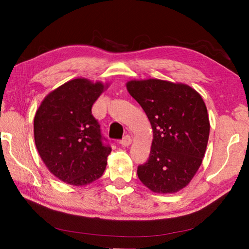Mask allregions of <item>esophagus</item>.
<instances>
[{"instance_id": "obj_1", "label": "esophagus", "mask_w": 249, "mask_h": 249, "mask_svg": "<svg viewBox=\"0 0 249 249\" xmlns=\"http://www.w3.org/2000/svg\"><path fill=\"white\" fill-rule=\"evenodd\" d=\"M132 143V137L130 136V135H125V136L120 140V144H122L123 146H129Z\"/></svg>"}]
</instances>
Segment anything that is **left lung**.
Segmentation results:
<instances>
[{
	"label": "left lung",
	"instance_id": "obj_1",
	"mask_svg": "<svg viewBox=\"0 0 249 249\" xmlns=\"http://www.w3.org/2000/svg\"><path fill=\"white\" fill-rule=\"evenodd\" d=\"M126 88L154 132L149 158L138 166V178L154 192H178L189 184L205 156L210 134L206 105L185 84L134 80Z\"/></svg>",
	"mask_w": 249,
	"mask_h": 249
}]
</instances>
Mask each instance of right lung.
Returning <instances> with one entry per match:
<instances>
[{"mask_svg": "<svg viewBox=\"0 0 249 249\" xmlns=\"http://www.w3.org/2000/svg\"><path fill=\"white\" fill-rule=\"evenodd\" d=\"M103 91L102 83L74 79L52 91L36 112L37 150L49 170L64 183L88 185L106 169L111 146L91 113Z\"/></svg>", "mask_w": 249, "mask_h": 249, "instance_id": "obj_1", "label": "right lung"}]
</instances>
